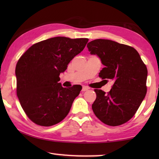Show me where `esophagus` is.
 I'll return each mask as SVG.
<instances>
[{"label": "esophagus", "mask_w": 159, "mask_h": 159, "mask_svg": "<svg viewBox=\"0 0 159 159\" xmlns=\"http://www.w3.org/2000/svg\"><path fill=\"white\" fill-rule=\"evenodd\" d=\"M88 89H89V87L87 86H83V88H82L83 92H85V91H87Z\"/></svg>", "instance_id": "esophagus-1"}]
</instances>
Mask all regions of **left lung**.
<instances>
[{"label":"left lung","instance_id":"1","mask_svg":"<svg viewBox=\"0 0 159 159\" xmlns=\"http://www.w3.org/2000/svg\"><path fill=\"white\" fill-rule=\"evenodd\" d=\"M87 46L90 53L98 57L104 66L99 76L114 80L107 93L101 89L94 90L96 93L92 104L94 114L109 126L126 123L134 116L146 96V65L133 47L112 40L98 39L89 42Z\"/></svg>","mask_w":159,"mask_h":159}]
</instances>
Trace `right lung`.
Listing matches in <instances>:
<instances>
[{
  "label": "right lung",
  "mask_w": 159,
  "mask_h": 159,
  "mask_svg": "<svg viewBox=\"0 0 159 159\" xmlns=\"http://www.w3.org/2000/svg\"><path fill=\"white\" fill-rule=\"evenodd\" d=\"M88 40L55 37L33 44L19 59L16 67L17 96L33 122L53 126L68 114L82 87L64 88L58 83L59 75Z\"/></svg>",
  "instance_id": "obj_1"
}]
</instances>
